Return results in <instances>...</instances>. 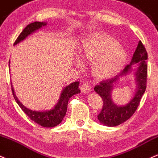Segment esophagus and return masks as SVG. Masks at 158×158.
<instances>
[{
    "mask_svg": "<svg viewBox=\"0 0 158 158\" xmlns=\"http://www.w3.org/2000/svg\"><path fill=\"white\" fill-rule=\"evenodd\" d=\"M80 89H81V92L84 93H88L91 91V86L87 83H84V84H81V86H80Z\"/></svg>",
    "mask_w": 158,
    "mask_h": 158,
    "instance_id": "esophagus-1",
    "label": "esophagus"
}]
</instances>
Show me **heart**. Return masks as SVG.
Masks as SVG:
<instances>
[{"mask_svg":"<svg viewBox=\"0 0 158 158\" xmlns=\"http://www.w3.org/2000/svg\"><path fill=\"white\" fill-rule=\"evenodd\" d=\"M79 57L93 62L92 73L99 80L111 78L117 74L127 61L126 52L119 43L104 33H94L85 38L80 48Z\"/></svg>","mask_w":158,"mask_h":158,"instance_id":"heart-1","label":"heart"}]
</instances>
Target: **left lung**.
Returning <instances> with one entry per match:
<instances>
[{
	"label": "left lung",
	"instance_id": "8db88e82",
	"mask_svg": "<svg viewBox=\"0 0 158 158\" xmlns=\"http://www.w3.org/2000/svg\"><path fill=\"white\" fill-rule=\"evenodd\" d=\"M147 59L148 54L146 48L143 45L141 41H139L130 64L127 65L121 73L116 77L103 81L100 84L95 86L94 89L100 95L103 101L102 110L98 115L99 122L103 125L109 127L117 126L129 119L135 113L140 102L142 96L146 89L148 70ZM136 63H138V67L135 70V73L138 84L135 95L128 104L124 106H117L111 99V92L113 88V84L117 82L122 77L126 76L131 70H133L132 67Z\"/></svg>",
	"mask_w": 158,
	"mask_h": 158
}]
</instances>
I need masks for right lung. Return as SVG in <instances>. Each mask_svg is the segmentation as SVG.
<instances>
[{
	"label": "right lung",
	"instance_id": "obj_1",
	"mask_svg": "<svg viewBox=\"0 0 158 158\" xmlns=\"http://www.w3.org/2000/svg\"><path fill=\"white\" fill-rule=\"evenodd\" d=\"M47 24L46 22H35L33 23H31L28 24L27 26L23 30V31L20 33L19 36H18L17 40H15L14 45H17L18 43L21 42L22 41L27 37L28 36L34 33L35 31H38L42 27L45 26ZM10 63V62H9ZM10 66V65H9ZM79 82L78 81H75V82L70 84L69 86H65L62 91L61 95H60V99L58 101L57 104L54 106V108L50 110H46V111H35L32 110L28 109L19 101L17 98L16 95H15L14 93L13 87H12V92L13 94V97L15 98V102L19 104V107L21 109L24 111V113L31 120L35 122L38 125H41L42 127H53L58 125L62 120L63 119L64 116H65V113L67 111V106H68L69 100L72 95H75V94H78L81 93L80 89H78Z\"/></svg>",
	"mask_w": 158,
	"mask_h": 158
}]
</instances>
